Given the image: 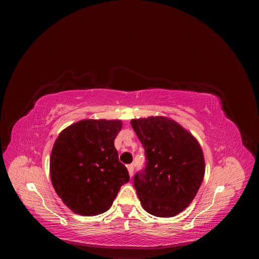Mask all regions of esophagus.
I'll return each mask as SVG.
<instances>
[{"label":"esophagus","mask_w":259,"mask_h":259,"mask_svg":"<svg viewBox=\"0 0 259 259\" xmlns=\"http://www.w3.org/2000/svg\"><path fill=\"white\" fill-rule=\"evenodd\" d=\"M127 170H128L130 176L132 177L133 173H134V165H133V164H128V165H127Z\"/></svg>","instance_id":"1"}]
</instances>
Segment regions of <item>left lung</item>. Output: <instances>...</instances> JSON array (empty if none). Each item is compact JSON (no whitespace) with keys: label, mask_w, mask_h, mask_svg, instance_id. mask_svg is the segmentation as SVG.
<instances>
[{"label":"left lung","mask_w":259,"mask_h":259,"mask_svg":"<svg viewBox=\"0 0 259 259\" xmlns=\"http://www.w3.org/2000/svg\"><path fill=\"white\" fill-rule=\"evenodd\" d=\"M131 124L146 152V167L134 176L142 206L156 217H173L189 206L204 178L201 146L166 116L134 119Z\"/></svg>","instance_id":"8db88e82"}]
</instances>
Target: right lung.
Instances as JSON below:
<instances>
[{
  "label": "right lung",
  "instance_id": "obj_1",
  "mask_svg": "<svg viewBox=\"0 0 259 259\" xmlns=\"http://www.w3.org/2000/svg\"><path fill=\"white\" fill-rule=\"evenodd\" d=\"M120 120H82L62 131L55 140L50 174L55 191L73 213L95 216L112 205L127 168L119 161L114 139Z\"/></svg>",
  "mask_w": 259,
  "mask_h": 259
}]
</instances>
